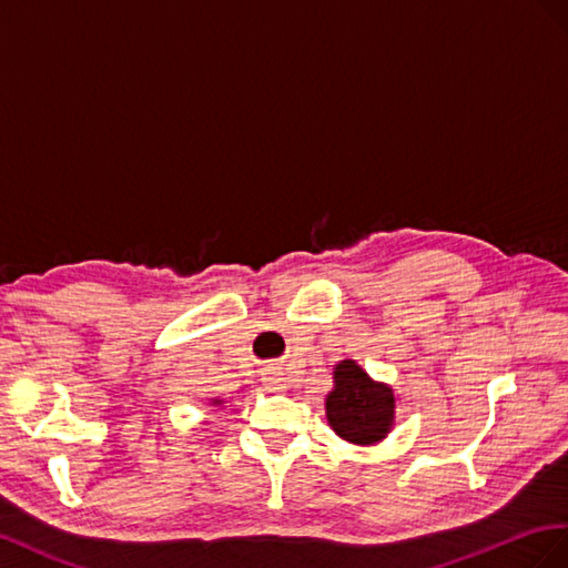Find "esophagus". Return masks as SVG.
Segmentation results:
<instances>
[{
    "mask_svg": "<svg viewBox=\"0 0 568 568\" xmlns=\"http://www.w3.org/2000/svg\"><path fill=\"white\" fill-rule=\"evenodd\" d=\"M262 381H264V385L268 387V390H273V393H281V390H285V387H287V381H285V376H283V371L273 368V366L264 371Z\"/></svg>",
    "mask_w": 568,
    "mask_h": 568,
    "instance_id": "1",
    "label": "esophagus"
}]
</instances>
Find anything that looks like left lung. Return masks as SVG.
Masks as SVG:
<instances>
[{
    "instance_id": "1",
    "label": "left lung",
    "mask_w": 568,
    "mask_h": 568,
    "mask_svg": "<svg viewBox=\"0 0 568 568\" xmlns=\"http://www.w3.org/2000/svg\"><path fill=\"white\" fill-rule=\"evenodd\" d=\"M397 397L387 383L374 381L354 359L337 362L326 418L337 437L352 445H378L395 426Z\"/></svg>"
}]
</instances>
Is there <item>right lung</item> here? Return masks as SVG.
I'll list each match as a JSON object with an SVG mask.
<instances>
[{
  "mask_svg": "<svg viewBox=\"0 0 568 568\" xmlns=\"http://www.w3.org/2000/svg\"><path fill=\"white\" fill-rule=\"evenodd\" d=\"M212 404H223V399H212Z\"/></svg>",
  "mask_w": 568,
  "mask_h": 568,
  "instance_id": "add662e5",
  "label": "right lung"
}]
</instances>
